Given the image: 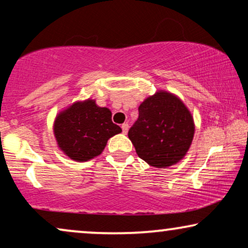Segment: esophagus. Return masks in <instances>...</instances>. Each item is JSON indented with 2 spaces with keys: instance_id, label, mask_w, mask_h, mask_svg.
<instances>
[{
  "instance_id": "obj_1",
  "label": "esophagus",
  "mask_w": 248,
  "mask_h": 248,
  "mask_svg": "<svg viewBox=\"0 0 248 248\" xmlns=\"http://www.w3.org/2000/svg\"><path fill=\"white\" fill-rule=\"evenodd\" d=\"M122 130H123V133L124 134H126L127 133V131H128V124H126V123H124V124H122Z\"/></svg>"
}]
</instances>
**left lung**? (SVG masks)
<instances>
[{"label": "left lung", "mask_w": 248, "mask_h": 248, "mask_svg": "<svg viewBox=\"0 0 248 248\" xmlns=\"http://www.w3.org/2000/svg\"><path fill=\"white\" fill-rule=\"evenodd\" d=\"M191 111L177 96L158 91L139 107V118L128 131L139 157L157 168L181 161L194 137Z\"/></svg>", "instance_id": "8db88e82"}]
</instances>
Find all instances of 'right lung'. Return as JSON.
<instances>
[{"mask_svg": "<svg viewBox=\"0 0 248 248\" xmlns=\"http://www.w3.org/2000/svg\"><path fill=\"white\" fill-rule=\"evenodd\" d=\"M122 132L111 121V111L96 101H77L61 111L54 122V135L61 150L76 161L99 155L108 139Z\"/></svg>", "mask_w": 248, "mask_h": 248, "instance_id": "1", "label": "right lung"}]
</instances>
